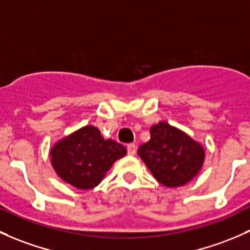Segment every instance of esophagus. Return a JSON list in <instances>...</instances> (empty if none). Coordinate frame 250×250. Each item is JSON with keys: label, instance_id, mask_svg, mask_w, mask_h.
Wrapping results in <instances>:
<instances>
[{"label": "esophagus", "instance_id": "esophagus-1", "mask_svg": "<svg viewBox=\"0 0 250 250\" xmlns=\"http://www.w3.org/2000/svg\"><path fill=\"white\" fill-rule=\"evenodd\" d=\"M127 149H128V154H129V156H135V153H136L135 144H130V145H128Z\"/></svg>", "mask_w": 250, "mask_h": 250}]
</instances>
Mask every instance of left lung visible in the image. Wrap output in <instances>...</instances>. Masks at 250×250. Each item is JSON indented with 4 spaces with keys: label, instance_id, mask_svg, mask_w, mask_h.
Wrapping results in <instances>:
<instances>
[{
    "label": "left lung",
    "instance_id": "obj_1",
    "mask_svg": "<svg viewBox=\"0 0 250 250\" xmlns=\"http://www.w3.org/2000/svg\"><path fill=\"white\" fill-rule=\"evenodd\" d=\"M149 133L151 139L139 147L138 154L159 183L182 187L200 172L205 162L200 143L164 121L152 125Z\"/></svg>",
    "mask_w": 250,
    "mask_h": 250
}]
</instances>
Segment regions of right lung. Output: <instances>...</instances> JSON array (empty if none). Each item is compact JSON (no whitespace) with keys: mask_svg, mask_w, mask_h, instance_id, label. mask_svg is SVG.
Listing matches in <instances>:
<instances>
[{"mask_svg":"<svg viewBox=\"0 0 250 250\" xmlns=\"http://www.w3.org/2000/svg\"><path fill=\"white\" fill-rule=\"evenodd\" d=\"M127 148L112 139H105L94 125H85L55 143L50 162L63 182L78 189H92L103 181Z\"/></svg>","mask_w":250,"mask_h":250,"instance_id":"right-lung-1","label":"right lung"}]
</instances>
